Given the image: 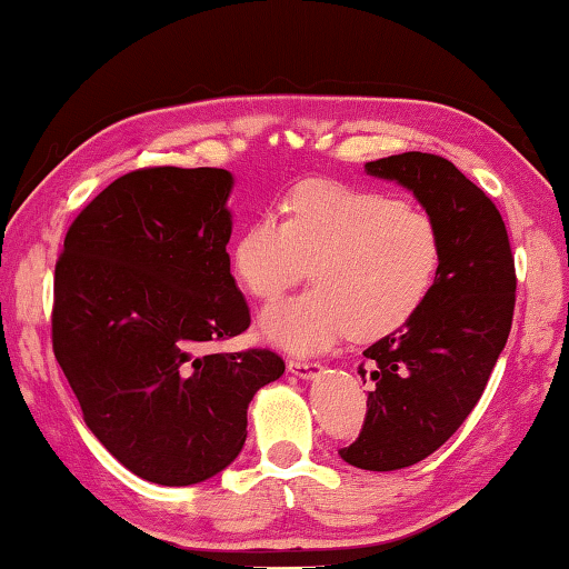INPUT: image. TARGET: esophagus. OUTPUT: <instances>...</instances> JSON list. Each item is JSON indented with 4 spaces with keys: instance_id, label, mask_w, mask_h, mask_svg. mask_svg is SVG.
I'll list each match as a JSON object with an SVG mask.
<instances>
[{
    "instance_id": "1",
    "label": "esophagus",
    "mask_w": 569,
    "mask_h": 569,
    "mask_svg": "<svg viewBox=\"0 0 569 569\" xmlns=\"http://www.w3.org/2000/svg\"><path fill=\"white\" fill-rule=\"evenodd\" d=\"M321 361H309V359H289L287 361V371L289 373H297V377L302 379H315L321 373Z\"/></svg>"
}]
</instances>
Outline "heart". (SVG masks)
<instances>
[{
	"instance_id": "obj_1",
	"label": "heart",
	"mask_w": 569,
	"mask_h": 569,
	"mask_svg": "<svg viewBox=\"0 0 569 569\" xmlns=\"http://www.w3.org/2000/svg\"><path fill=\"white\" fill-rule=\"evenodd\" d=\"M284 220L260 216L234 242L232 272L260 302L315 287L262 315V331L292 351H321L349 335L373 341L409 321L431 295L443 257L433 216L381 192L331 180L297 186Z\"/></svg>"
}]
</instances>
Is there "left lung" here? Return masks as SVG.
<instances>
[{"label":"left lung","mask_w":569,"mask_h":569,"mask_svg":"<svg viewBox=\"0 0 569 569\" xmlns=\"http://www.w3.org/2000/svg\"><path fill=\"white\" fill-rule=\"evenodd\" d=\"M367 173L413 190L443 240L421 309L363 351L367 416L339 451L349 466L396 470L438 451L476 409L510 335L518 277L500 210L451 160L411 151Z\"/></svg>","instance_id":"left-lung-1"}]
</instances>
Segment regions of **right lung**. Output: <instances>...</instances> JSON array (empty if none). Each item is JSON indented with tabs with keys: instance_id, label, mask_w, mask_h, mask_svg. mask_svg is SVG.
Listing matches in <instances>:
<instances>
[{
	"instance_id": "1",
	"label": "right lung",
	"mask_w": 569,
	"mask_h": 569,
	"mask_svg": "<svg viewBox=\"0 0 569 569\" xmlns=\"http://www.w3.org/2000/svg\"><path fill=\"white\" fill-rule=\"evenodd\" d=\"M230 188L222 168L131 170L73 218L53 270V357L86 426L151 483L228 468L252 396L284 373L272 349L206 351L250 327L230 274Z\"/></svg>"
}]
</instances>
